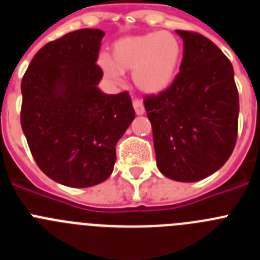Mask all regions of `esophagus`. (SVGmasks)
I'll list each match as a JSON object with an SVG mask.
<instances>
[{"label": "esophagus", "instance_id": "obj_1", "mask_svg": "<svg viewBox=\"0 0 260 260\" xmlns=\"http://www.w3.org/2000/svg\"><path fill=\"white\" fill-rule=\"evenodd\" d=\"M133 107H134V110L135 113L138 114V116H142V114H144V105L143 103L141 102V100H138V99H135V100H133Z\"/></svg>", "mask_w": 260, "mask_h": 260}]
</instances>
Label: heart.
Returning <instances> with one entry per match:
<instances>
[{
  "label": "heart",
  "instance_id": "obj_1",
  "mask_svg": "<svg viewBox=\"0 0 260 260\" xmlns=\"http://www.w3.org/2000/svg\"><path fill=\"white\" fill-rule=\"evenodd\" d=\"M182 57V45L168 31L146 32L119 39L112 47V57L102 56L99 66L105 77L118 83L122 73L133 71L139 91L156 95L171 86Z\"/></svg>",
  "mask_w": 260,
  "mask_h": 260
}]
</instances>
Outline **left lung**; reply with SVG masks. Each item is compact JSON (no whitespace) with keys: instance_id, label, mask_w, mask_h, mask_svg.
<instances>
[{"instance_id":"1","label":"left lung","mask_w":260,"mask_h":260,"mask_svg":"<svg viewBox=\"0 0 260 260\" xmlns=\"http://www.w3.org/2000/svg\"><path fill=\"white\" fill-rule=\"evenodd\" d=\"M183 40L180 73L158 95L144 98L158 171L197 182L226 162L237 141L238 91L231 61L210 39L177 29Z\"/></svg>"}]
</instances>
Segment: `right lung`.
Returning <instances> with one entry per match:
<instances>
[{"label":"right lung","instance_id":"right-lung-1","mask_svg":"<svg viewBox=\"0 0 260 260\" xmlns=\"http://www.w3.org/2000/svg\"><path fill=\"white\" fill-rule=\"evenodd\" d=\"M104 31L83 28L41 48L22 79L20 123L36 164L70 187L102 183L113 172L116 144L135 118L128 92L98 87Z\"/></svg>","mask_w":260,"mask_h":260}]
</instances>
